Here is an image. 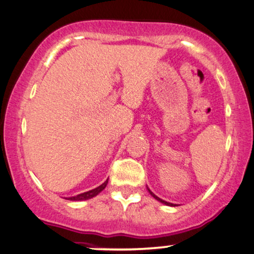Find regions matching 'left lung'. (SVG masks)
Returning a JSON list of instances; mask_svg holds the SVG:
<instances>
[{"instance_id": "8db88e82", "label": "left lung", "mask_w": 254, "mask_h": 254, "mask_svg": "<svg viewBox=\"0 0 254 254\" xmlns=\"http://www.w3.org/2000/svg\"><path fill=\"white\" fill-rule=\"evenodd\" d=\"M147 191H149V192H150V194H151V195H152V197H153V198H155V199H157V200H158V201H160V203H163V204H165V205H169V206H175V205H173V204H171V203H168V201L163 200V199H160V198H158V197H157V195H156L155 193H153V192H151V191H150V189H147Z\"/></svg>"}]
</instances>
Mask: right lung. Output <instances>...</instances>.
<instances>
[{"label": "right lung", "instance_id": "add662e5", "mask_svg": "<svg viewBox=\"0 0 254 254\" xmlns=\"http://www.w3.org/2000/svg\"><path fill=\"white\" fill-rule=\"evenodd\" d=\"M108 181H109V179H107V181H105L102 185H99L98 188L94 189V190L86 191V192H84V193L73 195V197H69V198H65V199H68V200H86V199L95 197V195H97L99 192L104 190L105 186H107V184H108Z\"/></svg>", "mask_w": 254, "mask_h": 254}]
</instances>
